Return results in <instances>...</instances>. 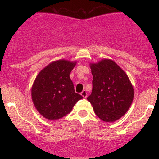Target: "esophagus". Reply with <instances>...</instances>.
<instances>
[{
    "mask_svg": "<svg viewBox=\"0 0 159 159\" xmlns=\"http://www.w3.org/2000/svg\"><path fill=\"white\" fill-rule=\"evenodd\" d=\"M81 95L82 96H83L84 98H87V91L86 90H83L82 92L81 93Z\"/></svg>",
    "mask_w": 159,
    "mask_h": 159,
    "instance_id": "1",
    "label": "esophagus"
}]
</instances>
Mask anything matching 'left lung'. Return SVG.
<instances>
[{
  "label": "left lung",
  "mask_w": 159,
  "mask_h": 159,
  "mask_svg": "<svg viewBox=\"0 0 159 159\" xmlns=\"http://www.w3.org/2000/svg\"><path fill=\"white\" fill-rule=\"evenodd\" d=\"M93 90L87 100L95 114L105 122H114L130 107L134 89L125 72L111 60L91 63Z\"/></svg>",
  "instance_id": "obj_1"
}]
</instances>
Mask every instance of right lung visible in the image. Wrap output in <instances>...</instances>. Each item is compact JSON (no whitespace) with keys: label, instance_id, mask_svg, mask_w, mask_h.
Listing matches in <instances>:
<instances>
[{"label":"right lung","instance_id":"add662e5","mask_svg":"<svg viewBox=\"0 0 159 159\" xmlns=\"http://www.w3.org/2000/svg\"><path fill=\"white\" fill-rule=\"evenodd\" d=\"M75 62L60 60L50 63L38 74L31 90L36 110L48 120H57L69 114L78 100L69 78Z\"/></svg>","mask_w":159,"mask_h":159}]
</instances>
